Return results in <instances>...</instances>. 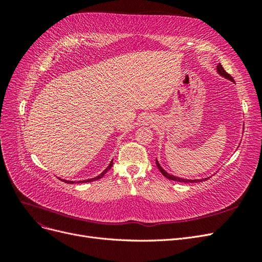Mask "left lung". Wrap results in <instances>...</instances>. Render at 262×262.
Segmentation results:
<instances>
[{
	"mask_svg": "<svg viewBox=\"0 0 262 262\" xmlns=\"http://www.w3.org/2000/svg\"><path fill=\"white\" fill-rule=\"evenodd\" d=\"M216 69H217L219 74H221L222 76H224L225 78H227V80L234 82V78L226 72V71L223 69V67L221 66V63H219V66L216 67ZM156 165H157V168L160 169V171L163 173V175H164L166 178H168V179L173 180V181H179V182H198V181H202V180H207V179H208V178H205V179H201V180H190V179L178 178V177H175V176H172V175H169V173H168L167 171H165V170L162 168V166L160 165V163H158L157 160H156Z\"/></svg>",
	"mask_w": 262,
	"mask_h": 262,
	"instance_id": "obj_1",
	"label": "left lung"
}]
</instances>
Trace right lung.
I'll return each instance as SVG.
<instances>
[{
	"mask_svg": "<svg viewBox=\"0 0 262 262\" xmlns=\"http://www.w3.org/2000/svg\"><path fill=\"white\" fill-rule=\"evenodd\" d=\"M113 167V161H112V163H110L109 164V166H108V167L104 170V171H102L101 173H100V175L99 176H97V177H95V178H92V179H87V180H83V181H77V182H90V181H94V180H98V179H100L102 176H104L105 175V173L110 169V168H112ZM63 181H64V182H68V184H74V182L73 181H68V180H63Z\"/></svg>",
	"mask_w": 262,
	"mask_h": 262,
	"instance_id": "obj_1",
	"label": "right lung"
}]
</instances>
